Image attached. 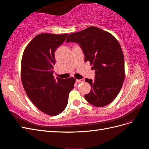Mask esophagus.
Returning <instances> with one entry per match:
<instances>
[{
	"label": "esophagus",
	"mask_w": 149,
	"mask_h": 149,
	"mask_svg": "<svg viewBox=\"0 0 149 149\" xmlns=\"http://www.w3.org/2000/svg\"><path fill=\"white\" fill-rule=\"evenodd\" d=\"M76 82L78 83H83L84 81V79H76Z\"/></svg>",
	"instance_id": "1"
}]
</instances>
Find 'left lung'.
I'll return each mask as SVG.
<instances>
[{
    "label": "left lung",
    "mask_w": 149,
    "mask_h": 149,
    "mask_svg": "<svg viewBox=\"0 0 149 149\" xmlns=\"http://www.w3.org/2000/svg\"><path fill=\"white\" fill-rule=\"evenodd\" d=\"M66 43H78L95 70L94 80L86 79L91 91L84 97L91 104L102 107L118 96L124 80V58L119 43L113 35L95 26L68 36Z\"/></svg>",
    "instance_id": "left-lung-1"
}]
</instances>
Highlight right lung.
Here are the masks:
<instances>
[{
	"mask_svg": "<svg viewBox=\"0 0 149 149\" xmlns=\"http://www.w3.org/2000/svg\"><path fill=\"white\" fill-rule=\"evenodd\" d=\"M68 34H39L26 47L21 63V79L30 101L39 110L56 116L65 110L75 79L54 78L56 49Z\"/></svg>",
	"mask_w": 149,
	"mask_h": 149,
	"instance_id": "right-lung-1",
	"label": "right lung"
}]
</instances>
